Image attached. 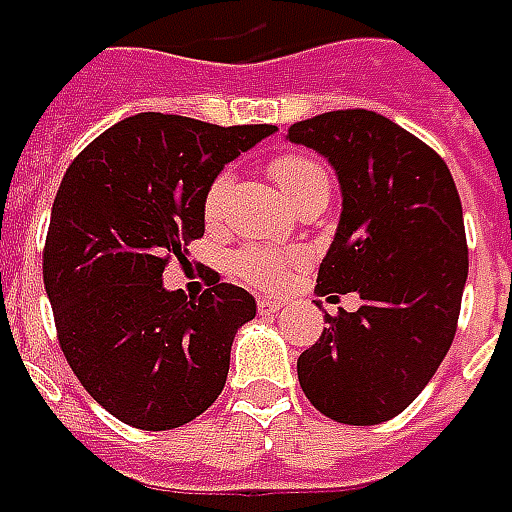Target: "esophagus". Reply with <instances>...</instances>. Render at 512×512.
<instances>
[{
  "mask_svg": "<svg viewBox=\"0 0 512 512\" xmlns=\"http://www.w3.org/2000/svg\"><path fill=\"white\" fill-rule=\"evenodd\" d=\"M282 309L279 301H271V298H257V312L260 314H276Z\"/></svg>",
  "mask_w": 512,
  "mask_h": 512,
  "instance_id": "obj_1",
  "label": "esophagus"
}]
</instances>
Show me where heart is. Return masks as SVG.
<instances>
[{
    "label": "heart",
    "mask_w": 512,
    "mask_h": 512,
    "mask_svg": "<svg viewBox=\"0 0 512 512\" xmlns=\"http://www.w3.org/2000/svg\"><path fill=\"white\" fill-rule=\"evenodd\" d=\"M271 173H274L276 184L285 192V198L293 203L301 198L304 192H312L317 187L328 189V173L323 170L320 162L301 157V154H285L271 162ZM227 192V176H217L214 184L208 187L206 203H203V214L206 219H217L222 200ZM301 260V252H274V249H244L233 257V271L238 279H244L246 285L263 287V290H274L285 282L290 266Z\"/></svg>",
    "instance_id": "1"
}]
</instances>
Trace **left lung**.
Here are the masks:
<instances>
[{
    "instance_id": "1",
    "label": "left lung",
    "mask_w": 512,
    "mask_h": 512,
    "mask_svg": "<svg viewBox=\"0 0 512 512\" xmlns=\"http://www.w3.org/2000/svg\"><path fill=\"white\" fill-rule=\"evenodd\" d=\"M287 140L325 157L342 189L317 293L361 298L325 314L298 382L331 420L374 426L418 399L456 336L469 271L458 189L437 151L374 111L320 113Z\"/></svg>"
}]
</instances>
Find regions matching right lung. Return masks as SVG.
<instances>
[{
  "label": "right lung",
  "instance_id": "1",
  "mask_svg": "<svg viewBox=\"0 0 512 512\" xmlns=\"http://www.w3.org/2000/svg\"><path fill=\"white\" fill-rule=\"evenodd\" d=\"M274 132L138 113L64 173L45 238V293L70 369L121 423L176 429L225 388L255 298L214 276L195 301L162 285V271L203 236L206 192L222 168Z\"/></svg>",
  "mask_w": 512,
  "mask_h": 512
}]
</instances>
